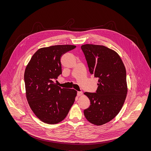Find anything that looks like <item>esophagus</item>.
I'll use <instances>...</instances> for the list:
<instances>
[{"mask_svg":"<svg viewBox=\"0 0 151 151\" xmlns=\"http://www.w3.org/2000/svg\"><path fill=\"white\" fill-rule=\"evenodd\" d=\"M82 94H83V92H78V93H77V95L78 96H81Z\"/></svg>","mask_w":151,"mask_h":151,"instance_id":"1","label":"esophagus"}]
</instances>
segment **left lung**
Listing matches in <instances>:
<instances>
[{
  "label": "left lung",
  "mask_w": 151,
  "mask_h": 151,
  "mask_svg": "<svg viewBox=\"0 0 151 151\" xmlns=\"http://www.w3.org/2000/svg\"><path fill=\"white\" fill-rule=\"evenodd\" d=\"M89 71L99 78L96 93L85 92L91 105L84 110L86 119L101 126L117 115L127 93L126 71L116 52L102 45L86 44L81 46Z\"/></svg>",
  "instance_id": "obj_1"
}]
</instances>
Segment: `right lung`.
I'll return each instance as SVG.
<instances>
[{"instance_id":"add662e5","label":"right lung","mask_w":151,"mask_h":151,"mask_svg":"<svg viewBox=\"0 0 151 151\" xmlns=\"http://www.w3.org/2000/svg\"><path fill=\"white\" fill-rule=\"evenodd\" d=\"M75 47L65 45L41 48L26 67V97L33 112L44 123L52 124L62 121L75 102L77 91L62 88L53 80L62 74L61 57Z\"/></svg>"}]
</instances>
